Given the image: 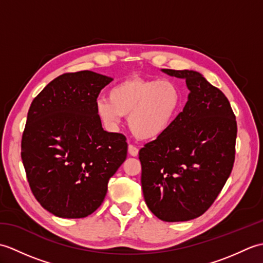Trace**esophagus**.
Returning <instances> with one entry per match:
<instances>
[{"instance_id": "34e87169", "label": "esophagus", "mask_w": 263, "mask_h": 263, "mask_svg": "<svg viewBox=\"0 0 263 263\" xmlns=\"http://www.w3.org/2000/svg\"><path fill=\"white\" fill-rule=\"evenodd\" d=\"M127 150H128V154L133 156V157H136V156H138L139 154V149L136 146H133V144H128Z\"/></svg>"}]
</instances>
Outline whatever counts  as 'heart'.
Here are the masks:
<instances>
[{
  "instance_id": "obj_1",
  "label": "heart",
  "mask_w": 263,
  "mask_h": 263,
  "mask_svg": "<svg viewBox=\"0 0 263 263\" xmlns=\"http://www.w3.org/2000/svg\"><path fill=\"white\" fill-rule=\"evenodd\" d=\"M108 98L96 105L100 119L109 128L128 115V126L141 140H154L172 126L182 105V95L170 80L130 78L110 88Z\"/></svg>"
}]
</instances>
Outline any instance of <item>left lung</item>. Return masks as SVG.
Masks as SVG:
<instances>
[{
	"label": "left lung",
	"mask_w": 263,
	"mask_h": 263,
	"mask_svg": "<svg viewBox=\"0 0 263 263\" xmlns=\"http://www.w3.org/2000/svg\"><path fill=\"white\" fill-rule=\"evenodd\" d=\"M184 79L190 93L163 136L139 152L144 201L164 221H186L209 209L235 160L237 124L221 90L192 70L163 69Z\"/></svg>",
	"instance_id": "obj_1"
}]
</instances>
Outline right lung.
Masks as SVG:
<instances>
[{"mask_svg": "<svg viewBox=\"0 0 263 263\" xmlns=\"http://www.w3.org/2000/svg\"><path fill=\"white\" fill-rule=\"evenodd\" d=\"M111 81L92 71L64 73L37 95L28 110L22 164L32 194L54 216L91 215L126 159V138L104 131L96 108L100 90Z\"/></svg>", "mask_w": 263, "mask_h": 263, "instance_id": "1", "label": "right lung"}]
</instances>
